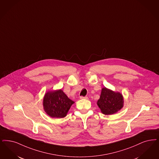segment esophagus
Returning <instances> with one entry per match:
<instances>
[{
    "mask_svg": "<svg viewBox=\"0 0 159 159\" xmlns=\"http://www.w3.org/2000/svg\"><path fill=\"white\" fill-rule=\"evenodd\" d=\"M80 99H88V98L87 97V96H80Z\"/></svg>",
    "mask_w": 159,
    "mask_h": 159,
    "instance_id": "1",
    "label": "esophagus"
}]
</instances>
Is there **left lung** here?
<instances>
[{"label":"left lung","instance_id":"obj_1","mask_svg":"<svg viewBox=\"0 0 159 159\" xmlns=\"http://www.w3.org/2000/svg\"><path fill=\"white\" fill-rule=\"evenodd\" d=\"M97 105L102 114L112 115L116 113L124 106V98L120 92L103 88Z\"/></svg>","mask_w":159,"mask_h":159}]
</instances>
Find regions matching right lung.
Masks as SVG:
<instances>
[{
    "mask_svg": "<svg viewBox=\"0 0 159 159\" xmlns=\"http://www.w3.org/2000/svg\"><path fill=\"white\" fill-rule=\"evenodd\" d=\"M75 103L70 99L61 89L47 92L43 99L45 112L51 118L65 117L71 106Z\"/></svg>",
    "mask_w": 159,
    "mask_h": 159,
    "instance_id": "add662e5",
    "label": "right lung"
}]
</instances>
